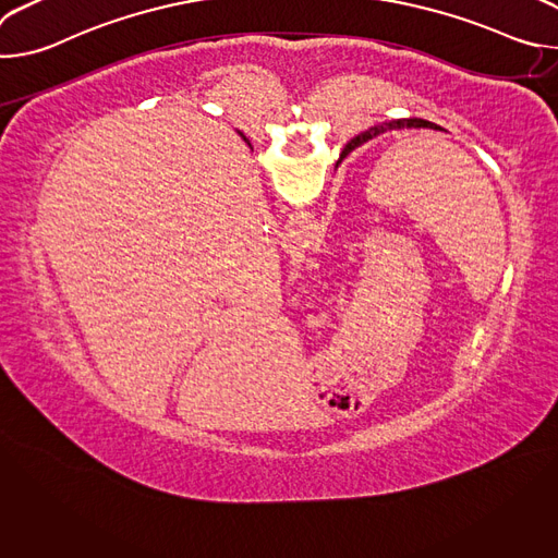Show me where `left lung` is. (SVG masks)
<instances>
[{"label": "left lung", "mask_w": 558, "mask_h": 558, "mask_svg": "<svg viewBox=\"0 0 558 558\" xmlns=\"http://www.w3.org/2000/svg\"><path fill=\"white\" fill-rule=\"evenodd\" d=\"M422 128H426V130H444V128H439V125H435V123H430V121H426V119H417V117H411V119H397V121H388V123H381V125L368 128L366 132L357 134V136H355L351 143H347V147L342 149L340 158H347V154H349L351 149L360 147L362 143H366L368 138H373V136H377V134H384V132H390V130H422Z\"/></svg>", "instance_id": "obj_1"}]
</instances>
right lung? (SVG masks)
Here are the masks:
<instances>
[{"mask_svg":"<svg viewBox=\"0 0 558 558\" xmlns=\"http://www.w3.org/2000/svg\"><path fill=\"white\" fill-rule=\"evenodd\" d=\"M241 136H243V141H245V143H247V145H250V147H252V143H250V138H247V136H245V134H241Z\"/></svg>","mask_w":558,"mask_h":558,"instance_id":"right-lung-1","label":"right lung"}]
</instances>
